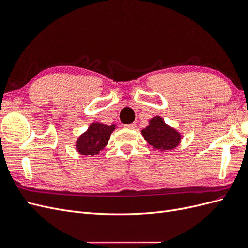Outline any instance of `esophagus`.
<instances>
[{
  "instance_id": "esophagus-1",
  "label": "esophagus",
  "mask_w": 248,
  "mask_h": 248,
  "mask_svg": "<svg viewBox=\"0 0 248 248\" xmlns=\"http://www.w3.org/2000/svg\"><path fill=\"white\" fill-rule=\"evenodd\" d=\"M126 128H129V129H133L136 128V123H131V124H126L125 125Z\"/></svg>"
}]
</instances>
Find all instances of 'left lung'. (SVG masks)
Masks as SVG:
<instances>
[{
	"instance_id": "1",
	"label": "left lung",
	"mask_w": 248,
	"mask_h": 248,
	"mask_svg": "<svg viewBox=\"0 0 248 248\" xmlns=\"http://www.w3.org/2000/svg\"><path fill=\"white\" fill-rule=\"evenodd\" d=\"M141 133L149 145L161 151L176 148L181 140L180 133L168 126L160 117H155L150 120L149 126L142 129Z\"/></svg>"
}]
</instances>
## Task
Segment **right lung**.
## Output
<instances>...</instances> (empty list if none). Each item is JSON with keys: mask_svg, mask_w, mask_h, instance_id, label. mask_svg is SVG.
Listing matches in <instances>:
<instances>
[{"mask_svg": "<svg viewBox=\"0 0 248 248\" xmlns=\"http://www.w3.org/2000/svg\"><path fill=\"white\" fill-rule=\"evenodd\" d=\"M115 125H104L101 123H92L87 132L78 138L77 150L85 156H94L108 145L111 132L115 130Z\"/></svg>", "mask_w": 248, "mask_h": 248, "instance_id": "right-lung-1", "label": "right lung"}]
</instances>
